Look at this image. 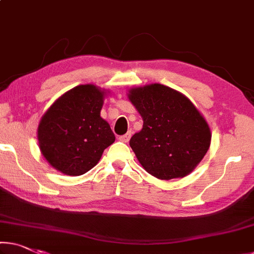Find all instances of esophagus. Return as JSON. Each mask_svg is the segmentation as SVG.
Segmentation results:
<instances>
[{
    "instance_id": "obj_1",
    "label": "esophagus",
    "mask_w": 254,
    "mask_h": 254,
    "mask_svg": "<svg viewBox=\"0 0 254 254\" xmlns=\"http://www.w3.org/2000/svg\"><path fill=\"white\" fill-rule=\"evenodd\" d=\"M130 135H131L130 131L129 132H126V134H125V135L119 136V140H122V142H124V143H127L128 140H129V138H130Z\"/></svg>"
}]
</instances>
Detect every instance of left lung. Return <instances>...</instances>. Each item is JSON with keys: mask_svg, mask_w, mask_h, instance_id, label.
Wrapping results in <instances>:
<instances>
[{"mask_svg": "<svg viewBox=\"0 0 254 254\" xmlns=\"http://www.w3.org/2000/svg\"><path fill=\"white\" fill-rule=\"evenodd\" d=\"M129 100L143 118V128L129 145L140 165L159 179L185 177L208 151L209 126L193 103L161 84L129 91Z\"/></svg>", "mask_w": 254, "mask_h": 254, "instance_id": "1", "label": "left lung"}]
</instances>
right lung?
<instances>
[{"mask_svg":"<svg viewBox=\"0 0 254 254\" xmlns=\"http://www.w3.org/2000/svg\"><path fill=\"white\" fill-rule=\"evenodd\" d=\"M103 95L94 85H80L58 99L38 126L44 158L70 176L87 173L115 142L109 124L100 117Z\"/></svg>","mask_w":254,"mask_h":254,"instance_id":"1","label":"right lung"}]
</instances>
